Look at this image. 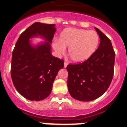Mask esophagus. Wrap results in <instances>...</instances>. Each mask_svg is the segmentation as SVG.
<instances>
[{"instance_id": "obj_1", "label": "esophagus", "mask_w": 127, "mask_h": 127, "mask_svg": "<svg viewBox=\"0 0 127 127\" xmlns=\"http://www.w3.org/2000/svg\"><path fill=\"white\" fill-rule=\"evenodd\" d=\"M67 65H68V62H67V61H65V62H64V67H65V68H66V67H67Z\"/></svg>"}]
</instances>
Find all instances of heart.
<instances>
[{"instance_id":"heart-1","label":"heart","mask_w":127,"mask_h":127,"mask_svg":"<svg viewBox=\"0 0 127 127\" xmlns=\"http://www.w3.org/2000/svg\"><path fill=\"white\" fill-rule=\"evenodd\" d=\"M99 42L98 33L94 30L67 28L60 33L59 41L53 43L58 55H64L69 48V55L74 62L88 60L97 49Z\"/></svg>"}]
</instances>
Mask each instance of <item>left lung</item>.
<instances>
[{
	"label": "left lung",
	"instance_id": "8db88e82",
	"mask_svg": "<svg viewBox=\"0 0 127 127\" xmlns=\"http://www.w3.org/2000/svg\"><path fill=\"white\" fill-rule=\"evenodd\" d=\"M95 30L100 37L98 49L86 61L67 67L69 92L80 101H91L102 95L114 74L115 53L111 42L99 29Z\"/></svg>",
	"mask_w": 127,
	"mask_h": 127
}]
</instances>
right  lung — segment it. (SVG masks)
<instances>
[{
    "label": "right lung",
    "instance_id": "1",
    "mask_svg": "<svg viewBox=\"0 0 127 127\" xmlns=\"http://www.w3.org/2000/svg\"><path fill=\"white\" fill-rule=\"evenodd\" d=\"M55 25L35 22L22 32L13 51L11 75L13 85L30 100L39 101L51 94L53 83L64 60L52 56L51 44ZM41 36L47 42L32 47L29 39Z\"/></svg>",
    "mask_w": 127,
    "mask_h": 127
}]
</instances>
